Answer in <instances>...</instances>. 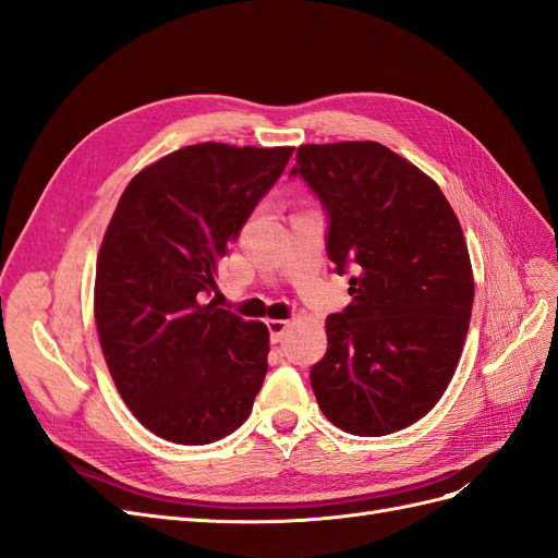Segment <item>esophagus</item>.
Here are the masks:
<instances>
[{"label":"esophagus","instance_id":"34e87169","mask_svg":"<svg viewBox=\"0 0 558 558\" xmlns=\"http://www.w3.org/2000/svg\"><path fill=\"white\" fill-rule=\"evenodd\" d=\"M291 320H283V318H267V330H269V340L275 344L283 340V332L289 330Z\"/></svg>","mask_w":558,"mask_h":558}]
</instances>
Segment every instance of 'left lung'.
<instances>
[{
    "mask_svg": "<svg viewBox=\"0 0 558 558\" xmlns=\"http://www.w3.org/2000/svg\"><path fill=\"white\" fill-rule=\"evenodd\" d=\"M291 174L330 216L337 272H353L312 367L318 408L351 435L408 428L442 398L465 344L475 279L459 218L440 185L377 142L305 144Z\"/></svg>",
    "mask_w": 558,
    "mask_h": 558,
    "instance_id": "obj_1",
    "label": "left lung"
}]
</instances>
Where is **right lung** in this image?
Returning <instances> with one entry per match:
<instances>
[{"instance_id":"right-lung-1","label":"right lung","mask_w":558,"mask_h":558,"mask_svg":"<svg viewBox=\"0 0 558 558\" xmlns=\"http://www.w3.org/2000/svg\"><path fill=\"white\" fill-rule=\"evenodd\" d=\"M293 146H183L134 174L95 269V320L111 379L142 426L209 445L251 414L269 330L202 295Z\"/></svg>"}]
</instances>
